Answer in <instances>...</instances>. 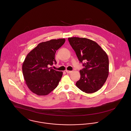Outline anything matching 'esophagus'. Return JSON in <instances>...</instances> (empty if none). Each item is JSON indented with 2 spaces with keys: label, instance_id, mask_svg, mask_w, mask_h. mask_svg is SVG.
Instances as JSON below:
<instances>
[{
  "label": "esophagus",
  "instance_id": "obj_1",
  "mask_svg": "<svg viewBox=\"0 0 131 131\" xmlns=\"http://www.w3.org/2000/svg\"><path fill=\"white\" fill-rule=\"evenodd\" d=\"M66 72H67V73H68V74H71V73L72 72V71H68V70H67V71H66Z\"/></svg>",
  "mask_w": 131,
  "mask_h": 131
}]
</instances>
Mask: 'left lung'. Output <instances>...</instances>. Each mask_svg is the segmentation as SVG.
<instances>
[{"label":"left lung","mask_w":131,"mask_h":131,"mask_svg":"<svg viewBox=\"0 0 131 131\" xmlns=\"http://www.w3.org/2000/svg\"><path fill=\"white\" fill-rule=\"evenodd\" d=\"M80 62L85 67L80 71V79L76 85L81 90L91 93L99 90L109 75V59L107 53L95 42L86 38H68Z\"/></svg>","instance_id":"8db88e82"}]
</instances>
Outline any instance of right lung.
<instances>
[{
    "label": "right lung",
    "instance_id": "right-lung-1",
    "mask_svg": "<svg viewBox=\"0 0 131 131\" xmlns=\"http://www.w3.org/2000/svg\"><path fill=\"white\" fill-rule=\"evenodd\" d=\"M64 39L42 42L26 56L22 64V72L28 88L38 95H46L57 86L63 74L50 66L56 63V50L64 43Z\"/></svg>",
    "mask_w": 131,
    "mask_h": 131
}]
</instances>
